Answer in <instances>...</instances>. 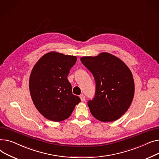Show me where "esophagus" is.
Listing matches in <instances>:
<instances>
[{
  "mask_svg": "<svg viewBox=\"0 0 159 159\" xmlns=\"http://www.w3.org/2000/svg\"><path fill=\"white\" fill-rule=\"evenodd\" d=\"M80 99H81V101H84L85 100V96H84L83 94H81V95H80Z\"/></svg>",
  "mask_w": 159,
  "mask_h": 159,
  "instance_id": "obj_1",
  "label": "esophagus"
}]
</instances>
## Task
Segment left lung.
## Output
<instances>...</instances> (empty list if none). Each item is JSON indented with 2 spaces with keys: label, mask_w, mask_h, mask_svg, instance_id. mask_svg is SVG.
Instances as JSON below:
<instances>
[{
  "label": "left lung",
  "mask_w": 159,
  "mask_h": 159,
  "mask_svg": "<svg viewBox=\"0 0 159 159\" xmlns=\"http://www.w3.org/2000/svg\"><path fill=\"white\" fill-rule=\"evenodd\" d=\"M80 60L96 81L94 98L88 102L92 115L102 122L119 119L129 108L134 96L131 70L122 60L108 52Z\"/></svg>",
  "instance_id": "1"
}]
</instances>
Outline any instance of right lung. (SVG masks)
Segmentation results:
<instances>
[{"instance_id":"obj_1","label":"right lung","mask_w":159,"mask_h":159,"mask_svg":"<svg viewBox=\"0 0 159 159\" xmlns=\"http://www.w3.org/2000/svg\"><path fill=\"white\" fill-rule=\"evenodd\" d=\"M76 56L46 53L36 62L30 78L33 103L46 119L60 122L70 117L80 98L72 94L67 76L76 63Z\"/></svg>"}]
</instances>
